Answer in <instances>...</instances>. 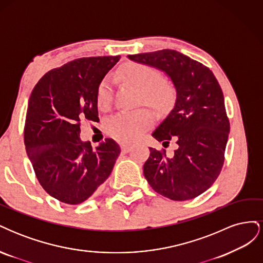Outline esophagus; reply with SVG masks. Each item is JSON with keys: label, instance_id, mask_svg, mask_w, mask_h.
Segmentation results:
<instances>
[{"label": "esophagus", "instance_id": "esophagus-1", "mask_svg": "<svg viewBox=\"0 0 263 263\" xmlns=\"http://www.w3.org/2000/svg\"><path fill=\"white\" fill-rule=\"evenodd\" d=\"M121 149L123 153H129V151L132 150V146L127 145V144H121Z\"/></svg>", "mask_w": 263, "mask_h": 263}]
</instances>
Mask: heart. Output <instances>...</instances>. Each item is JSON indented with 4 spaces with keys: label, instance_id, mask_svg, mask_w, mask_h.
<instances>
[{
    "label": "heart",
    "instance_id": "heart-1",
    "mask_svg": "<svg viewBox=\"0 0 263 263\" xmlns=\"http://www.w3.org/2000/svg\"><path fill=\"white\" fill-rule=\"evenodd\" d=\"M128 80L141 92L147 104L158 108L169 107L174 100L172 86L161 81V74L153 67L133 63L127 67L124 72ZM113 101V89L108 79H103L97 90V103L101 109H106ZM154 123V116L147 110L137 113H118L107 119L105 124L108 134L118 140L132 142L137 140L149 126Z\"/></svg>",
    "mask_w": 263,
    "mask_h": 263
}]
</instances>
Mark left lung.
<instances>
[{
  "mask_svg": "<svg viewBox=\"0 0 263 263\" xmlns=\"http://www.w3.org/2000/svg\"><path fill=\"white\" fill-rule=\"evenodd\" d=\"M128 59L162 71L177 98L164 121L153 133L158 141L176 140L172 157L150 149L144 176L157 193L173 201L201 195L219 176L229 135L224 94L212 71L171 49L129 54Z\"/></svg>",
  "mask_w": 263,
  "mask_h": 263,
  "instance_id": "8db88e82",
  "label": "left lung"
}]
</instances>
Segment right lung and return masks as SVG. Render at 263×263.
Here are the masks:
<instances>
[{"mask_svg":"<svg viewBox=\"0 0 263 263\" xmlns=\"http://www.w3.org/2000/svg\"><path fill=\"white\" fill-rule=\"evenodd\" d=\"M116 57L81 58L50 70L28 101L24 141L41 185L62 203L87 200L109 177L121 148L106 138L93 149L80 121H99L97 90Z\"/></svg>","mask_w":263,"mask_h":263,"instance_id":"1","label":"right lung"}]
</instances>
